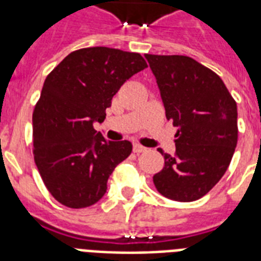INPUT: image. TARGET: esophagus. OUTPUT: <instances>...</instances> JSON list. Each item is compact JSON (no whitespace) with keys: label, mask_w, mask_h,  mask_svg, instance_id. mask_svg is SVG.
Returning a JSON list of instances; mask_svg holds the SVG:
<instances>
[{"label":"esophagus","mask_w":261,"mask_h":261,"mask_svg":"<svg viewBox=\"0 0 261 261\" xmlns=\"http://www.w3.org/2000/svg\"><path fill=\"white\" fill-rule=\"evenodd\" d=\"M133 151H134V153H142V151H146V147L142 146V145H139V143H135L134 146H133Z\"/></svg>","instance_id":"34e87169"}]
</instances>
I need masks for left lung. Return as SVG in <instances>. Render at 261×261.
Instances as JSON below:
<instances>
[{"instance_id": "1", "label": "left lung", "mask_w": 261, "mask_h": 261, "mask_svg": "<svg viewBox=\"0 0 261 261\" xmlns=\"http://www.w3.org/2000/svg\"><path fill=\"white\" fill-rule=\"evenodd\" d=\"M159 84L168 120L178 127L176 153L153 176L160 194L194 202L221 180L239 138L237 104L217 73L186 55H145Z\"/></svg>"}]
</instances>
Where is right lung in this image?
<instances>
[{"label":"right lung","instance_id":"right-lung-1","mask_svg":"<svg viewBox=\"0 0 261 261\" xmlns=\"http://www.w3.org/2000/svg\"><path fill=\"white\" fill-rule=\"evenodd\" d=\"M147 67L138 53L88 47L67 55L43 84L32 114L34 160L44 186L69 208H85L104 196L107 181L133 150L93 128L123 84Z\"/></svg>","mask_w":261,"mask_h":261}]
</instances>
